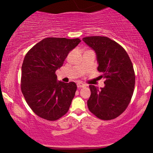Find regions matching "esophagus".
Wrapping results in <instances>:
<instances>
[{
    "label": "esophagus",
    "instance_id": "34e87169",
    "mask_svg": "<svg viewBox=\"0 0 153 153\" xmlns=\"http://www.w3.org/2000/svg\"><path fill=\"white\" fill-rule=\"evenodd\" d=\"M77 86H78V88H81L85 87V84L82 83V82H78V83H77Z\"/></svg>",
    "mask_w": 153,
    "mask_h": 153
}]
</instances>
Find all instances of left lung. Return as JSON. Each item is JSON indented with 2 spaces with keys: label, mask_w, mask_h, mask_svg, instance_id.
Here are the masks:
<instances>
[{
  "label": "left lung",
  "mask_w": 153,
  "mask_h": 153,
  "mask_svg": "<svg viewBox=\"0 0 153 153\" xmlns=\"http://www.w3.org/2000/svg\"><path fill=\"white\" fill-rule=\"evenodd\" d=\"M82 40L96 52L98 71L105 79V86L100 90L89 85L88 109L102 120L117 118L127 108L134 91L135 75L131 59L121 45L106 36H88Z\"/></svg>",
  "instance_id": "1"
}]
</instances>
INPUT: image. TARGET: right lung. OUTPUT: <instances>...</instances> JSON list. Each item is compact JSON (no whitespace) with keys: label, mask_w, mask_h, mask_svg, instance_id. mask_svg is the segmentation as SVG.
Masks as SVG:
<instances>
[{"label":"right lung","mask_w":153,"mask_h":153,"mask_svg":"<svg viewBox=\"0 0 153 153\" xmlns=\"http://www.w3.org/2000/svg\"><path fill=\"white\" fill-rule=\"evenodd\" d=\"M80 42L78 38H45L26 53L21 88L26 103L41 118L55 121L69 110L77 85L74 82L57 81L55 72Z\"/></svg>","instance_id":"obj_1"}]
</instances>
